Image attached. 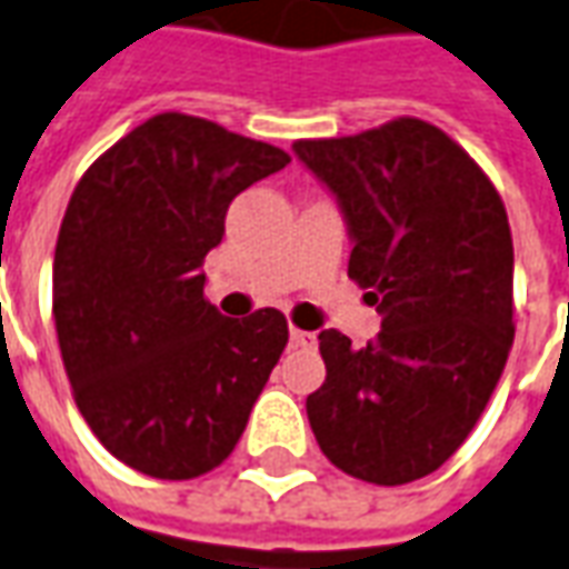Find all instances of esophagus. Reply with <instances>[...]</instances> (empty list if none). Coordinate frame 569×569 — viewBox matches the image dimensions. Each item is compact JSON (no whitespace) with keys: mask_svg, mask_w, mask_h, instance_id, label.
Masks as SVG:
<instances>
[{"mask_svg":"<svg viewBox=\"0 0 569 569\" xmlns=\"http://www.w3.org/2000/svg\"><path fill=\"white\" fill-rule=\"evenodd\" d=\"M289 339H292V346L296 349H317V336L315 333H308V330H289Z\"/></svg>","mask_w":569,"mask_h":569,"instance_id":"obj_1","label":"esophagus"}]
</instances>
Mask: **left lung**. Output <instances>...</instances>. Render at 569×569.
Segmentation results:
<instances>
[{"label":"left lung","instance_id":"8db88e82","mask_svg":"<svg viewBox=\"0 0 569 569\" xmlns=\"http://www.w3.org/2000/svg\"><path fill=\"white\" fill-rule=\"evenodd\" d=\"M292 152L333 192L349 277L382 315L365 349L323 330L308 396L320 451L349 477L401 486L477 427L513 342V242L501 196L439 127L398 118Z\"/></svg>","mask_w":569,"mask_h":569}]
</instances>
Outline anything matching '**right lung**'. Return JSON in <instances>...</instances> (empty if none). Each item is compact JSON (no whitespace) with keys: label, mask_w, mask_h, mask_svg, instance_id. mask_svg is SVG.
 Returning a JSON list of instances; mask_svg holds the SVG:
<instances>
[{"label":"right lung","mask_w":569,"mask_h":569,"mask_svg":"<svg viewBox=\"0 0 569 569\" xmlns=\"http://www.w3.org/2000/svg\"><path fill=\"white\" fill-rule=\"evenodd\" d=\"M286 164L277 146L168 111L73 189L52 264L61 361L96 439L146 477L227 461L283 355L286 317H223L202 261L236 196Z\"/></svg>","instance_id":"obj_1"}]
</instances>
